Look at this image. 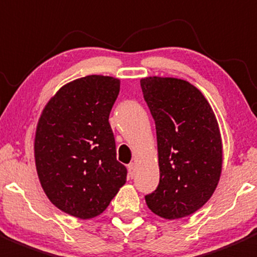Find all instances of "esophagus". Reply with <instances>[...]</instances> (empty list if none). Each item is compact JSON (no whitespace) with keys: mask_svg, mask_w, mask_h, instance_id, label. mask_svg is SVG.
<instances>
[{"mask_svg":"<svg viewBox=\"0 0 257 257\" xmlns=\"http://www.w3.org/2000/svg\"><path fill=\"white\" fill-rule=\"evenodd\" d=\"M128 174L131 178H133L134 174H136V164H134V163H131V164L128 165Z\"/></svg>","mask_w":257,"mask_h":257,"instance_id":"obj_1","label":"esophagus"}]
</instances>
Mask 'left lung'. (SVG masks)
Returning a JSON list of instances; mask_svg holds the SVG:
<instances>
[{
    "mask_svg": "<svg viewBox=\"0 0 257 257\" xmlns=\"http://www.w3.org/2000/svg\"><path fill=\"white\" fill-rule=\"evenodd\" d=\"M141 87L155 120L160 170L159 185L145 201L158 216L185 217L211 198L220 180L216 116L203 93L186 80L147 77Z\"/></svg>",
    "mask_w": 257,
    "mask_h": 257,
    "instance_id": "8db88e82",
    "label": "left lung"
}]
</instances>
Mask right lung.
<instances>
[{
  "mask_svg": "<svg viewBox=\"0 0 257 257\" xmlns=\"http://www.w3.org/2000/svg\"><path fill=\"white\" fill-rule=\"evenodd\" d=\"M119 89L120 80L113 77H82L63 85L38 120V179L51 203L72 216L100 215L125 184L109 124Z\"/></svg>",
  "mask_w": 257,
  "mask_h": 257,
  "instance_id": "add662e5",
  "label": "right lung"
}]
</instances>
